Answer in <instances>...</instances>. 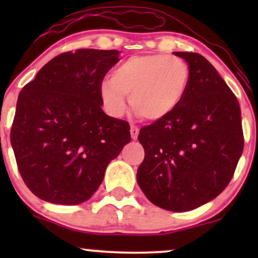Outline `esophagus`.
Listing matches in <instances>:
<instances>
[{
    "label": "esophagus",
    "instance_id": "34e87169",
    "mask_svg": "<svg viewBox=\"0 0 258 258\" xmlns=\"http://www.w3.org/2000/svg\"><path fill=\"white\" fill-rule=\"evenodd\" d=\"M130 132H131V137L132 139H137L138 137V133H139V128L137 126H131V130H130Z\"/></svg>",
    "mask_w": 258,
    "mask_h": 258
}]
</instances>
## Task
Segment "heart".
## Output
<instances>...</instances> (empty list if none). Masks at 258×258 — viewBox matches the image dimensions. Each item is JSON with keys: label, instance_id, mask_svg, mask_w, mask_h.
<instances>
[{"label": "heart", "instance_id": "obj_1", "mask_svg": "<svg viewBox=\"0 0 258 258\" xmlns=\"http://www.w3.org/2000/svg\"><path fill=\"white\" fill-rule=\"evenodd\" d=\"M190 70L176 55L142 54L123 60L111 74L110 82L100 87L109 112L121 116L126 110L125 96L139 116L160 120L170 115L184 99Z\"/></svg>", "mask_w": 258, "mask_h": 258}]
</instances>
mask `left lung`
<instances>
[{"label":"left lung","instance_id":"8db88e82","mask_svg":"<svg viewBox=\"0 0 258 258\" xmlns=\"http://www.w3.org/2000/svg\"><path fill=\"white\" fill-rule=\"evenodd\" d=\"M173 54L188 63L190 82L178 108L139 131L146 155L137 182L154 205L185 212L229 184L244 133L238 99L214 65L199 53Z\"/></svg>","mask_w":258,"mask_h":258}]
</instances>
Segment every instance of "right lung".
Segmentation results:
<instances>
[{
  "instance_id": "1",
  "label": "right lung",
  "mask_w": 258,
  "mask_h": 258,
  "mask_svg": "<svg viewBox=\"0 0 258 258\" xmlns=\"http://www.w3.org/2000/svg\"><path fill=\"white\" fill-rule=\"evenodd\" d=\"M119 51L76 49L49 60L20 91L11 143L20 176L44 201L88 200L131 142L127 121L102 110L100 87Z\"/></svg>"
}]
</instances>
